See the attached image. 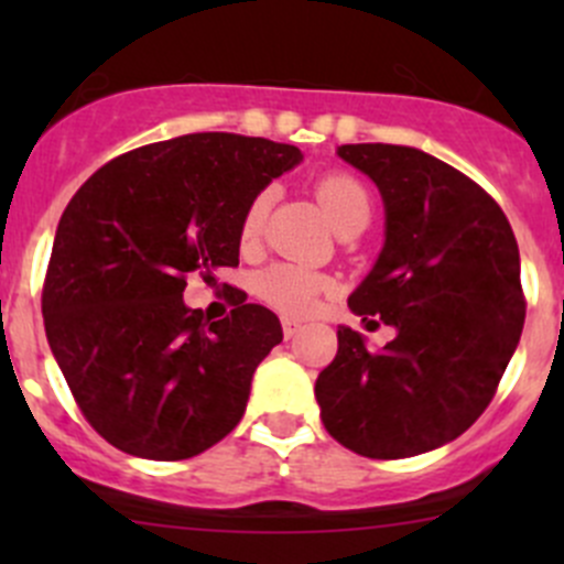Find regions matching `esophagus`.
Returning a JSON list of instances; mask_svg holds the SVG:
<instances>
[{
    "label": "esophagus",
    "instance_id": "34e87169",
    "mask_svg": "<svg viewBox=\"0 0 564 564\" xmlns=\"http://www.w3.org/2000/svg\"><path fill=\"white\" fill-rule=\"evenodd\" d=\"M281 327H283V335H286V338H294V335L300 333V322L297 318H281Z\"/></svg>",
    "mask_w": 564,
    "mask_h": 564
}]
</instances>
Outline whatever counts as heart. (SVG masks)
Returning a JSON list of instances; mask_svg holds the SVG:
<instances>
[{"label": "heart", "mask_w": 564, "mask_h": 564, "mask_svg": "<svg viewBox=\"0 0 564 564\" xmlns=\"http://www.w3.org/2000/svg\"><path fill=\"white\" fill-rule=\"evenodd\" d=\"M316 196L322 202L324 213L333 220V226H344L346 220L362 215L371 209L368 202V191L362 187L360 180H355L346 172H327L318 176L316 182ZM267 213V193L253 196V202L248 204L246 215H242L240 237L242 242H253L259 237L261 224H264ZM256 292L264 303H270L272 308L281 311L289 316H308L314 314L322 303L324 294L333 292V278L324 275V272L311 270L303 264H272L256 278Z\"/></svg>", "instance_id": "1"}]
</instances>
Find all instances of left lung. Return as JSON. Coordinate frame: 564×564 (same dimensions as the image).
<instances>
[{"label": "left lung", "instance_id": "1", "mask_svg": "<svg viewBox=\"0 0 564 564\" xmlns=\"http://www.w3.org/2000/svg\"><path fill=\"white\" fill-rule=\"evenodd\" d=\"M338 155L384 202V248L349 308L398 335L368 351L338 327V355L316 379L322 423L366 458L420 456L486 412L519 346V246L502 207L440 158L395 144H344Z\"/></svg>", "mask_w": 564, "mask_h": 564}]
</instances>
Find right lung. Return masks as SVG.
Wrapping results in <instances>:
<instances>
[{
  "mask_svg": "<svg viewBox=\"0 0 564 564\" xmlns=\"http://www.w3.org/2000/svg\"><path fill=\"white\" fill-rule=\"evenodd\" d=\"M303 161L292 144L187 133L113 158L56 226L43 322L67 388L117 451L193 458L235 431L278 316L235 294L213 322L182 303L187 275L240 264L248 204Z\"/></svg>",
  "mask_w": 564,
  "mask_h": 564,
  "instance_id": "add662e5",
  "label": "right lung"
}]
</instances>
